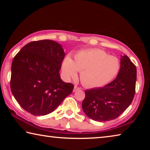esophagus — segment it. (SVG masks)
<instances>
[{
  "label": "esophagus",
  "instance_id": "obj_1",
  "mask_svg": "<svg viewBox=\"0 0 150 150\" xmlns=\"http://www.w3.org/2000/svg\"><path fill=\"white\" fill-rule=\"evenodd\" d=\"M79 88L77 85H75V87H74V88H73V91H74V92H75L76 91H77L78 89H79Z\"/></svg>",
  "mask_w": 150,
  "mask_h": 150
}]
</instances>
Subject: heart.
Masks as SVG:
<instances>
[{
  "label": "heart",
  "instance_id": "heart-1",
  "mask_svg": "<svg viewBox=\"0 0 150 150\" xmlns=\"http://www.w3.org/2000/svg\"><path fill=\"white\" fill-rule=\"evenodd\" d=\"M120 63L117 57L98 48L83 50L63 61L62 69L67 78L74 79L81 72V81L85 87H101L108 84L118 74Z\"/></svg>",
  "mask_w": 150,
  "mask_h": 150
}]
</instances>
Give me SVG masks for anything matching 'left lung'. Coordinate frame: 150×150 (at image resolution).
Listing matches in <instances>:
<instances>
[{"label":"left lung","mask_w":150,"mask_h":150,"mask_svg":"<svg viewBox=\"0 0 150 150\" xmlns=\"http://www.w3.org/2000/svg\"><path fill=\"white\" fill-rule=\"evenodd\" d=\"M136 67L127 55H121L120 68L115 80L105 87L85 91L82 108L93 120H114L122 114L135 95Z\"/></svg>","instance_id":"1"}]
</instances>
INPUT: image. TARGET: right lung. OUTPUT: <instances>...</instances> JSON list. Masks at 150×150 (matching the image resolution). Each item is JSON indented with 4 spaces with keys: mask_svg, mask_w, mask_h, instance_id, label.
Instances as JSON below:
<instances>
[{
    "mask_svg": "<svg viewBox=\"0 0 150 150\" xmlns=\"http://www.w3.org/2000/svg\"><path fill=\"white\" fill-rule=\"evenodd\" d=\"M62 45L50 40L30 42L15 55L11 88L22 108L35 116L52 112L72 93V83L62 80L65 57Z\"/></svg>",
    "mask_w": 150,
    "mask_h": 150,
    "instance_id": "obj_1",
    "label": "right lung"
}]
</instances>
